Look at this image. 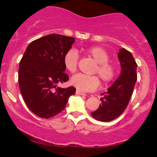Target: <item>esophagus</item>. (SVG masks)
Listing matches in <instances>:
<instances>
[{
	"mask_svg": "<svg viewBox=\"0 0 157 157\" xmlns=\"http://www.w3.org/2000/svg\"><path fill=\"white\" fill-rule=\"evenodd\" d=\"M76 94H78V95H82V96H86V94L83 93V92H82V91H79V90H77Z\"/></svg>",
	"mask_w": 157,
	"mask_h": 157,
	"instance_id": "esophagus-1",
	"label": "esophagus"
}]
</instances>
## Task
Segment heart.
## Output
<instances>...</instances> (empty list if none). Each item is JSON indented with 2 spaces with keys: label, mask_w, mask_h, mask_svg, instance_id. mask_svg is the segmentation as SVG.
Masks as SVG:
<instances>
[{
  "label": "heart",
  "mask_w": 157,
  "mask_h": 157,
  "mask_svg": "<svg viewBox=\"0 0 157 157\" xmlns=\"http://www.w3.org/2000/svg\"><path fill=\"white\" fill-rule=\"evenodd\" d=\"M88 54L97 63L94 74H97L103 83L111 82L115 77V66L109 62V55L108 52L100 46H91L86 48ZM79 56L76 50L69 49L63 56V65L67 71L71 73L76 72L78 66ZM71 82L77 89L82 91L95 90L100 86V80L97 76H86L82 74H77L71 77Z\"/></svg>",
  "instance_id": "obj_1"
}]
</instances>
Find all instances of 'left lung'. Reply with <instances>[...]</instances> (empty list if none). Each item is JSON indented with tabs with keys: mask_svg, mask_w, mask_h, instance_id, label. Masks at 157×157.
I'll return each instance as SVG.
<instances>
[{
	"mask_svg": "<svg viewBox=\"0 0 157 157\" xmlns=\"http://www.w3.org/2000/svg\"><path fill=\"white\" fill-rule=\"evenodd\" d=\"M118 58L122 68L120 75L107 92L102 94L104 97L100 100L102 104H100L98 109L91 113V116L99 121H111L123 113L128 105L137 79V64L132 54L122 48Z\"/></svg>",
	"mask_w": 157,
	"mask_h": 157,
	"instance_id": "left-lung-1",
	"label": "left lung"
}]
</instances>
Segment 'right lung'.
I'll return each instance as SVG.
<instances>
[{
	"instance_id": "right-lung-1",
	"label": "right lung",
	"mask_w": 157,
	"mask_h": 157,
	"mask_svg": "<svg viewBox=\"0 0 157 157\" xmlns=\"http://www.w3.org/2000/svg\"><path fill=\"white\" fill-rule=\"evenodd\" d=\"M75 41L74 37L52 34L32 41L23 54L18 70L20 91L30 111L40 117L58 114L76 92L73 86L57 87L69 79L63 60Z\"/></svg>"
}]
</instances>
